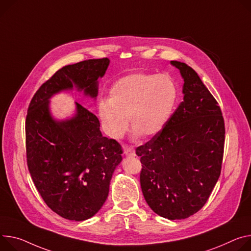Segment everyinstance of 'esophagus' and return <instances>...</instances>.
<instances>
[{"label": "esophagus", "instance_id": "34e87169", "mask_svg": "<svg viewBox=\"0 0 251 251\" xmlns=\"http://www.w3.org/2000/svg\"><path fill=\"white\" fill-rule=\"evenodd\" d=\"M125 155L127 157H134L135 156V149L131 146H125Z\"/></svg>", "mask_w": 251, "mask_h": 251}]
</instances>
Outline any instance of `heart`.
Here are the masks:
<instances>
[{"label":"heart","instance_id":"heart-1","mask_svg":"<svg viewBox=\"0 0 251 251\" xmlns=\"http://www.w3.org/2000/svg\"><path fill=\"white\" fill-rule=\"evenodd\" d=\"M177 96V86L168 75L130 74L114 83L108 101L98 105V115L110 138L123 137L128 119L135 138H152L169 121Z\"/></svg>","mask_w":251,"mask_h":251}]
</instances>
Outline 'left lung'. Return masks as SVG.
Segmentation results:
<instances>
[{"label": "left lung", "instance_id": "obj_1", "mask_svg": "<svg viewBox=\"0 0 251 251\" xmlns=\"http://www.w3.org/2000/svg\"><path fill=\"white\" fill-rule=\"evenodd\" d=\"M184 81L183 101L163 130L136 149L149 207L169 220L185 219L208 200L220 176L225 128L218 103L197 73L171 61Z\"/></svg>", "mask_w": 251, "mask_h": 251}]
</instances>
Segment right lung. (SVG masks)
I'll return each instance as SVG.
<instances>
[{
	"label": "right lung",
	"mask_w": 251,
	"mask_h": 251,
	"mask_svg": "<svg viewBox=\"0 0 251 251\" xmlns=\"http://www.w3.org/2000/svg\"><path fill=\"white\" fill-rule=\"evenodd\" d=\"M110 60L93 59L68 65L34 95L26 118L27 163L36 188L63 218L83 221L103 206L112 175L122 161L121 145L104 137L98 118L75 102V113L56 119L50 99L74 88L96 100L98 79Z\"/></svg>",
	"instance_id": "1"
}]
</instances>
